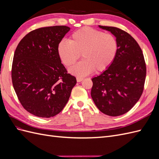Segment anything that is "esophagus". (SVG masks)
<instances>
[{
    "label": "esophagus",
    "instance_id": "34e87169",
    "mask_svg": "<svg viewBox=\"0 0 159 159\" xmlns=\"http://www.w3.org/2000/svg\"><path fill=\"white\" fill-rule=\"evenodd\" d=\"M76 80H77V81H78V82H81V81L84 80V78H76Z\"/></svg>",
    "mask_w": 159,
    "mask_h": 159
}]
</instances>
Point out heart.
Returning <instances> with one entry per match:
<instances>
[{
  "mask_svg": "<svg viewBox=\"0 0 159 159\" xmlns=\"http://www.w3.org/2000/svg\"><path fill=\"white\" fill-rule=\"evenodd\" d=\"M61 60L66 66H71L80 54L83 59L69 69L70 73L85 77L93 70L102 72L111 65L117 52V42L111 34L84 27L74 32L69 42L61 41L57 47Z\"/></svg>",
  "mask_w": 159,
  "mask_h": 159,
  "instance_id": "heart-1",
  "label": "heart"
}]
</instances>
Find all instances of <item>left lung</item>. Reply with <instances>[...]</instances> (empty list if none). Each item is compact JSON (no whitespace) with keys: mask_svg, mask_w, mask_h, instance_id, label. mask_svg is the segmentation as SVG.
<instances>
[{"mask_svg":"<svg viewBox=\"0 0 159 159\" xmlns=\"http://www.w3.org/2000/svg\"><path fill=\"white\" fill-rule=\"evenodd\" d=\"M99 27L115 36L117 52L111 65L91 79V95L100 111L116 117L128 112L140 99L146 64L141 48L129 34L116 27Z\"/></svg>","mask_w":159,"mask_h":159,"instance_id":"1","label":"left lung"}]
</instances>
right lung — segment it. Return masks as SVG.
<instances>
[{
	"label": "right lung",
	"mask_w": 159,
	"mask_h": 159,
	"mask_svg": "<svg viewBox=\"0 0 159 159\" xmlns=\"http://www.w3.org/2000/svg\"><path fill=\"white\" fill-rule=\"evenodd\" d=\"M70 30L66 26L38 28L22 38L14 52L13 87L23 107L35 116L49 118L60 113L76 84L57 51Z\"/></svg>",
	"instance_id": "right-lung-1"
}]
</instances>
